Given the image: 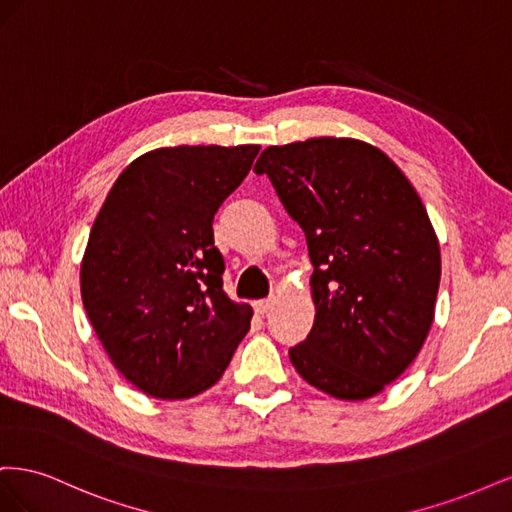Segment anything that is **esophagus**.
<instances>
[{"instance_id": "1", "label": "esophagus", "mask_w": 512, "mask_h": 512, "mask_svg": "<svg viewBox=\"0 0 512 512\" xmlns=\"http://www.w3.org/2000/svg\"><path fill=\"white\" fill-rule=\"evenodd\" d=\"M273 305H275V299H262V301H254V312L256 314H269L271 309H273Z\"/></svg>"}]
</instances>
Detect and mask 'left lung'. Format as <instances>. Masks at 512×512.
Instances as JSON below:
<instances>
[{"label": "left lung", "mask_w": 512, "mask_h": 512, "mask_svg": "<svg viewBox=\"0 0 512 512\" xmlns=\"http://www.w3.org/2000/svg\"><path fill=\"white\" fill-rule=\"evenodd\" d=\"M267 175L305 232L316 320L288 350L294 369L337 399H367L416 359L433 322L440 245L412 183L354 138L267 147Z\"/></svg>", "instance_id": "1"}]
</instances>
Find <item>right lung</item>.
I'll use <instances>...</instances> for the list:
<instances>
[{
  "label": "right lung",
  "instance_id": "right-lung-1",
  "mask_svg": "<svg viewBox=\"0 0 512 512\" xmlns=\"http://www.w3.org/2000/svg\"><path fill=\"white\" fill-rule=\"evenodd\" d=\"M258 145L164 147L108 192L81 265L85 312L113 365L158 399L218 382L252 307L222 288L213 218L250 173Z\"/></svg>",
  "mask_w": 512,
  "mask_h": 512
}]
</instances>
